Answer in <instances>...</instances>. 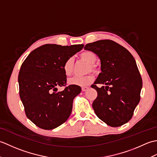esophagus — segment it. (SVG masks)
<instances>
[{
  "mask_svg": "<svg viewBox=\"0 0 157 157\" xmlns=\"http://www.w3.org/2000/svg\"><path fill=\"white\" fill-rule=\"evenodd\" d=\"M89 87H86V86H84V87H82V92H85L87 90H88Z\"/></svg>",
  "mask_w": 157,
  "mask_h": 157,
  "instance_id": "1",
  "label": "esophagus"
}]
</instances>
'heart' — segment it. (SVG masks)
Returning a JSON list of instances; mask_svg holds the SVG:
<instances>
[{
  "label": "heart",
  "instance_id": "1",
  "mask_svg": "<svg viewBox=\"0 0 157 157\" xmlns=\"http://www.w3.org/2000/svg\"><path fill=\"white\" fill-rule=\"evenodd\" d=\"M79 57L85 62L90 65L88 71H92L93 72H97V68L94 65V63L97 60V56L94 52L90 51H86L82 52ZM73 66H74V61L73 58H69L65 61L63 65V71L67 76H69L72 74L73 71ZM94 81V76L92 75H88L83 77H73L70 78L68 80L69 84L79 86H86L91 84Z\"/></svg>",
  "mask_w": 157,
  "mask_h": 157
}]
</instances>
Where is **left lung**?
Masks as SVG:
<instances>
[{
	"mask_svg": "<svg viewBox=\"0 0 157 157\" xmlns=\"http://www.w3.org/2000/svg\"><path fill=\"white\" fill-rule=\"evenodd\" d=\"M84 49L101 59L102 72L92 85L98 93L92 103L96 115L109 126H121L132 119L140 100L142 80L134 56L110 40L89 43ZM97 83L104 86L98 88Z\"/></svg>",
	"mask_w": 157,
	"mask_h": 157,
	"instance_id": "1",
	"label": "left lung"
}]
</instances>
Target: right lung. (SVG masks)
Here are the masks:
<instances>
[{"label":"right lung","mask_w":157,"mask_h":157,"mask_svg":"<svg viewBox=\"0 0 157 157\" xmlns=\"http://www.w3.org/2000/svg\"><path fill=\"white\" fill-rule=\"evenodd\" d=\"M84 44H44L29 53L18 75L19 96L25 115L40 128L52 129L65 123L71 115L73 101L81 92L79 86H66L63 71L65 61L80 51Z\"/></svg>","instance_id":"right-lung-1"}]
</instances>
